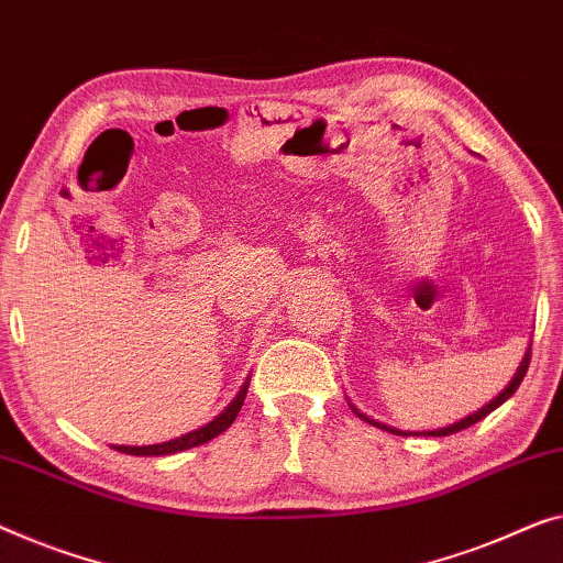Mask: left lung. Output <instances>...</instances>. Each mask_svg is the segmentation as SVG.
<instances>
[{
    "label": "left lung",
    "mask_w": 563,
    "mask_h": 563,
    "mask_svg": "<svg viewBox=\"0 0 563 563\" xmlns=\"http://www.w3.org/2000/svg\"><path fill=\"white\" fill-rule=\"evenodd\" d=\"M528 363H531V342H528V347H526V355H523V361L518 363V371L512 373V378L508 380V386H505L498 396L493 398L490 404H485L483 409H477L475 413H470V417H464V419H460V421H454V423H450V427H439V429H423V431H401V429H396V427H388V423H380V421H376V419H371V417H365V413L361 411V409H355L353 404H350V409H353V413L357 419H363V421H368V423H373V427H378V429H383V431H390V434H398V437H450V434H457V431H462V429H467V427H472V423H477V421H483L487 413H493L495 409H498V406H503L505 401H508V398L516 394L518 390V386H520V380H523V376H526V371H528Z\"/></svg>",
    "instance_id": "1"
}]
</instances>
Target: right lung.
Here are the masks:
<instances>
[{"instance_id": "obj_1", "label": "right lung", "mask_w": 563, "mask_h": 563, "mask_svg": "<svg viewBox=\"0 0 563 563\" xmlns=\"http://www.w3.org/2000/svg\"><path fill=\"white\" fill-rule=\"evenodd\" d=\"M249 380H243V386L239 388V394L233 396V401L225 406V409L218 413L216 419H210L206 427L200 429H192L187 431V434L177 437V439H169V442H162V444H144V446H129V444H111L113 450L121 452V454H134V457H165V454H177V452H185V450H192V446H200L210 442V439H216L218 434H223V431L231 427L239 417L241 406H243V398H246V390H249Z\"/></svg>"}]
</instances>
